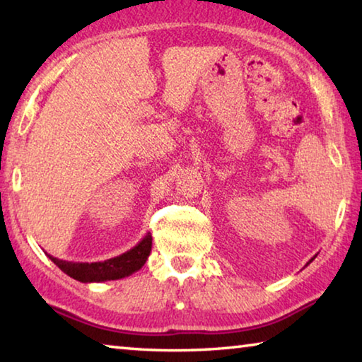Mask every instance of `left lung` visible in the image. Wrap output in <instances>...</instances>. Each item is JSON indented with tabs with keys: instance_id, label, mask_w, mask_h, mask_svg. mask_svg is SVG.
I'll return each instance as SVG.
<instances>
[{
	"instance_id": "obj_1",
	"label": "left lung",
	"mask_w": 362,
	"mask_h": 362,
	"mask_svg": "<svg viewBox=\"0 0 362 362\" xmlns=\"http://www.w3.org/2000/svg\"><path fill=\"white\" fill-rule=\"evenodd\" d=\"M311 260H313V259H311ZM311 260H310V262H311Z\"/></svg>"
}]
</instances>
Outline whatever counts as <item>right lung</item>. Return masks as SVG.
<instances>
[{"label":"right lung","mask_w":362,"mask_h":362,"mask_svg":"<svg viewBox=\"0 0 362 362\" xmlns=\"http://www.w3.org/2000/svg\"><path fill=\"white\" fill-rule=\"evenodd\" d=\"M151 250V235L146 233L144 240L136 244L127 252L121 254L113 259L103 262H66L56 259V257L46 254L56 265L69 274L70 278L81 281V283H100V281H113L129 276V274L139 272L145 265Z\"/></svg>","instance_id":"obj_1"}]
</instances>
